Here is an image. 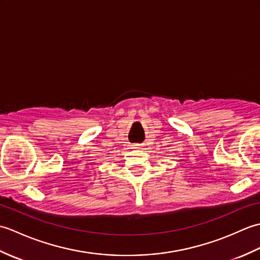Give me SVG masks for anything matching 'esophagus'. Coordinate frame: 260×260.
I'll return each instance as SVG.
<instances>
[{
  "instance_id": "esophagus-1",
  "label": "esophagus",
  "mask_w": 260,
  "mask_h": 260,
  "mask_svg": "<svg viewBox=\"0 0 260 260\" xmlns=\"http://www.w3.org/2000/svg\"><path fill=\"white\" fill-rule=\"evenodd\" d=\"M135 148H141V147H135Z\"/></svg>"
}]
</instances>
